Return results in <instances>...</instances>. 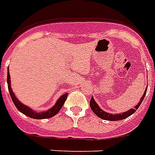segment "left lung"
Here are the masks:
<instances>
[{
	"label": "left lung",
	"mask_w": 155,
	"mask_h": 155,
	"mask_svg": "<svg viewBox=\"0 0 155 155\" xmlns=\"http://www.w3.org/2000/svg\"><path fill=\"white\" fill-rule=\"evenodd\" d=\"M147 91H145V92L143 93V96L141 98V100H140V103L137 104L136 106L134 107V109H130V110L126 111V112H124V113H122V114H109L107 112H104L101 110V108L99 107V105L96 104V102L94 101V98L92 97L91 100V102H90V106H91V110L92 111L94 112V114H96L98 117H100L101 119H103V120H110V121H116V120H124V119H125L127 117L130 116L131 114H133L135 111L137 110V109L140 107V104L142 103V101H143V98L145 96V94H146Z\"/></svg>",
	"instance_id": "8db88e82"
}]
</instances>
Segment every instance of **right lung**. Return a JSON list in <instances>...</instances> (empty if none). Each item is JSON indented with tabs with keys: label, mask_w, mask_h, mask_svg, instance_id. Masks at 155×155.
I'll return each instance as SVG.
<instances>
[{
	"label": "right lung",
	"mask_w": 155,
	"mask_h": 155,
	"mask_svg": "<svg viewBox=\"0 0 155 155\" xmlns=\"http://www.w3.org/2000/svg\"><path fill=\"white\" fill-rule=\"evenodd\" d=\"M7 84H8V90L11 94V97L13 101V103L15 105V107L17 108V110L19 111H21L22 114L27 115L28 117H31L32 119H37V120H41V119H48V118H51V117L54 116L55 114H57L59 111L61 110V109L63 106V104H64V101H66L67 99V93H65L63 94L62 96L59 98V100L56 102V104H54V106L51 108V110H49L47 111H44V112H35L33 111L31 108L25 106V104H21L20 101L16 99L15 96V94L13 93V91L11 87V81H10V74H9V70L7 72Z\"/></svg>",
	"instance_id": "right-lung-1"
}]
</instances>
